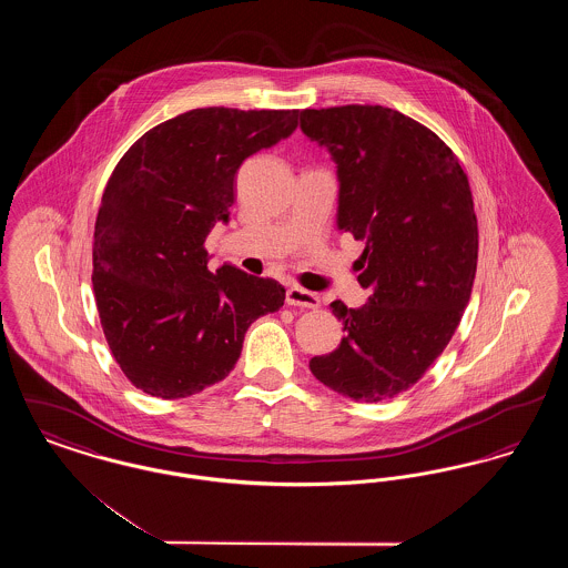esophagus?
I'll return each mask as SVG.
<instances>
[{
    "mask_svg": "<svg viewBox=\"0 0 568 568\" xmlns=\"http://www.w3.org/2000/svg\"><path fill=\"white\" fill-rule=\"evenodd\" d=\"M287 304L290 306H300V308H320V296L317 294H313V292H308V290H302V287H297V285H292L290 290H287Z\"/></svg>",
    "mask_w": 568,
    "mask_h": 568,
    "instance_id": "esophagus-1",
    "label": "esophagus"
}]
</instances>
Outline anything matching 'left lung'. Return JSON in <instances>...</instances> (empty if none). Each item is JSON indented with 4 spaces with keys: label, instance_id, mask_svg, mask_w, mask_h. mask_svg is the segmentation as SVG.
I'll return each mask as SVG.
<instances>
[{
    "label": "left lung",
    "instance_id": "8db88e82",
    "mask_svg": "<svg viewBox=\"0 0 568 568\" xmlns=\"http://www.w3.org/2000/svg\"><path fill=\"white\" fill-rule=\"evenodd\" d=\"M300 130L336 163V225L364 241L359 308L332 302L338 349L311 373L355 403L392 400L447 347L470 300L479 232L454 151L385 106L302 110Z\"/></svg>",
    "mask_w": 568,
    "mask_h": 568
}]
</instances>
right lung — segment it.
I'll return each mask as SVG.
<instances>
[{
  "label": "right lung",
  "instance_id": "obj_1",
  "mask_svg": "<svg viewBox=\"0 0 568 568\" xmlns=\"http://www.w3.org/2000/svg\"><path fill=\"white\" fill-rule=\"evenodd\" d=\"M300 110L195 109L135 140L102 195L93 292L125 377L163 400L227 377L248 325L285 302L274 278L209 271L204 241L230 221L241 163L296 132Z\"/></svg>",
  "mask_w": 568,
  "mask_h": 568
}]
</instances>
